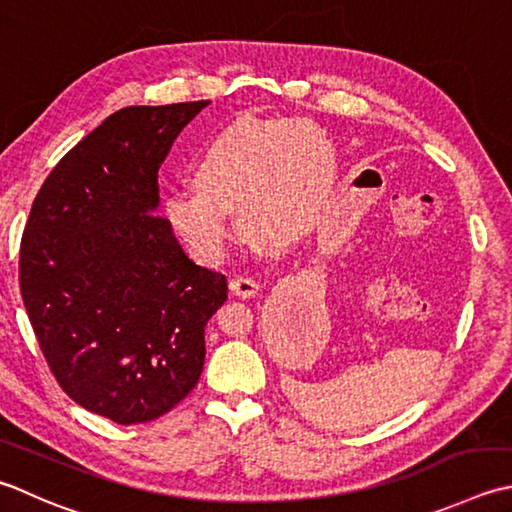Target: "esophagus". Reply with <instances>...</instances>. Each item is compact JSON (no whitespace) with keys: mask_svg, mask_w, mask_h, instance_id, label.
<instances>
[{"mask_svg":"<svg viewBox=\"0 0 512 512\" xmlns=\"http://www.w3.org/2000/svg\"><path fill=\"white\" fill-rule=\"evenodd\" d=\"M230 293L237 295V297H253L257 290H259V284L255 282L253 277H233L230 279Z\"/></svg>","mask_w":512,"mask_h":512,"instance_id":"1","label":"esophagus"}]
</instances>
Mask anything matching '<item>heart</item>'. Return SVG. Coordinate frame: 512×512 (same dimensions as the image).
Wrapping results in <instances>:
<instances>
[{"label": "heart", "mask_w": 512, "mask_h": 512, "mask_svg": "<svg viewBox=\"0 0 512 512\" xmlns=\"http://www.w3.org/2000/svg\"><path fill=\"white\" fill-rule=\"evenodd\" d=\"M337 150L306 119H237L199 150L195 190L164 199L168 226L199 257L222 259L237 235L248 233L290 246L313 235L337 186Z\"/></svg>", "instance_id": "b5f03b06"}]
</instances>
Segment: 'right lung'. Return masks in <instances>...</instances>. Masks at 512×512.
Masks as SVG:
<instances>
[{
	"label": "right lung",
	"mask_w": 512,
	"mask_h": 512,
	"mask_svg": "<svg viewBox=\"0 0 512 512\" xmlns=\"http://www.w3.org/2000/svg\"><path fill=\"white\" fill-rule=\"evenodd\" d=\"M210 102L128 106L59 159L30 208L19 288L64 393L122 426L162 417L197 386L204 328L226 302L159 208L157 170Z\"/></svg>",
	"instance_id": "obj_1"
}]
</instances>
